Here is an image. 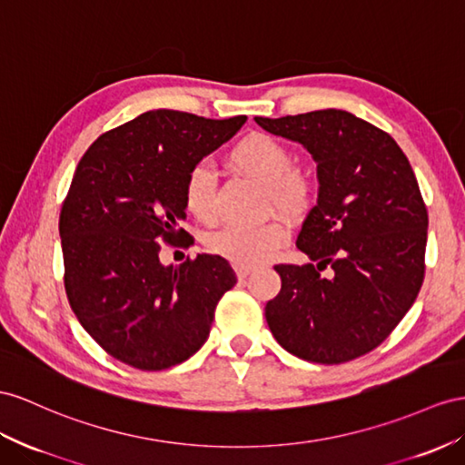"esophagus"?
I'll use <instances>...</instances> for the list:
<instances>
[{
  "label": "esophagus",
  "instance_id": "1",
  "mask_svg": "<svg viewBox=\"0 0 465 465\" xmlns=\"http://www.w3.org/2000/svg\"><path fill=\"white\" fill-rule=\"evenodd\" d=\"M233 269H235V275L240 281L247 279V275H252V271H253V267H249V265H233Z\"/></svg>",
  "mask_w": 465,
  "mask_h": 465
}]
</instances>
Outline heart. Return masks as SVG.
<instances>
[{
    "mask_svg": "<svg viewBox=\"0 0 465 465\" xmlns=\"http://www.w3.org/2000/svg\"><path fill=\"white\" fill-rule=\"evenodd\" d=\"M237 171L263 183L267 202L284 213L299 216L312 198V178L292 166V151L277 137L252 134L243 137L230 153ZM186 210L204 223L218 220V176L208 163H196L186 173L183 184ZM289 240V228L281 220L252 225H228L210 235L208 245L216 255L235 265H259L275 255Z\"/></svg>",
    "mask_w": 465,
    "mask_h": 465,
    "instance_id": "obj_1",
    "label": "heart"
}]
</instances>
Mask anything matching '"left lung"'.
Segmentation results:
<instances>
[{
  "mask_svg": "<svg viewBox=\"0 0 465 465\" xmlns=\"http://www.w3.org/2000/svg\"><path fill=\"white\" fill-rule=\"evenodd\" d=\"M255 122L301 143L320 183L296 240L312 263L275 265L269 330L301 360L351 361L387 340L422 287L428 212L412 166L383 129L343 110Z\"/></svg>",
  "mask_w": 465,
  "mask_h": 465,
  "instance_id": "8db88e82",
  "label": "left lung"
}]
</instances>
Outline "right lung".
I'll return each mask as SVG.
<instances>
[{"mask_svg": "<svg viewBox=\"0 0 465 465\" xmlns=\"http://www.w3.org/2000/svg\"><path fill=\"white\" fill-rule=\"evenodd\" d=\"M245 119L145 112L100 135L76 166L58 220L64 289L82 328L125 365L161 371L186 361L237 282L220 255L164 267L159 253L161 243L193 240L181 228L186 173Z\"/></svg>", "mask_w": 465, "mask_h": 465, "instance_id": "1", "label": "right lung"}]
</instances>
